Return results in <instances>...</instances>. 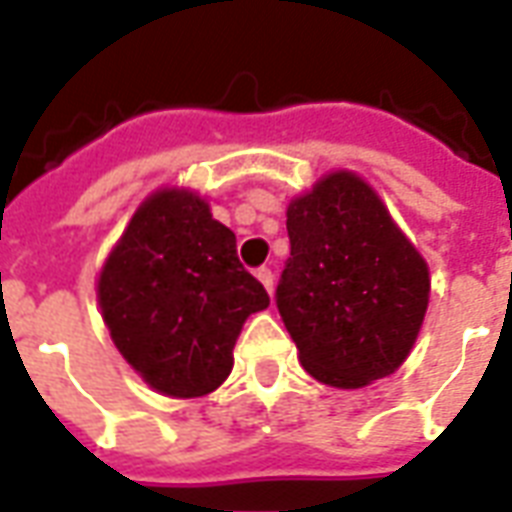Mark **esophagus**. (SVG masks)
<instances>
[{"instance_id":"1","label":"esophagus","mask_w":512,"mask_h":512,"mask_svg":"<svg viewBox=\"0 0 512 512\" xmlns=\"http://www.w3.org/2000/svg\"><path fill=\"white\" fill-rule=\"evenodd\" d=\"M256 278H259V281L264 283V289L272 294V289H275V275H272L270 267H259V270H256Z\"/></svg>"}]
</instances>
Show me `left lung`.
I'll use <instances>...</instances> for the list:
<instances>
[{
	"instance_id": "left-lung-1",
	"label": "left lung",
	"mask_w": 512,
	"mask_h": 512,
	"mask_svg": "<svg viewBox=\"0 0 512 512\" xmlns=\"http://www.w3.org/2000/svg\"><path fill=\"white\" fill-rule=\"evenodd\" d=\"M286 229L292 256L275 297L302 368L338 390L395 374L423 327L431 275L379 193L330 171L289 201Z\"/></svg>"
}]
</instances>
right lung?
Wrapping results in <instances>:
<instances>
[{"label":"right lung","mask_w":512,"mask_h":512,"mask_svg":"<svg viewBox=\"0 0 512 512\" xmlns=\"http://www.w3.org/2000/svg\"><path fill=\"white\" fill-rule=\"evenodd\" d=\"M98 305L119 354L155 393L201 398L226 382L242 324L270 297L207 199L158 188L103 261Z\"/></svg>","instance_id":"obj_1"}]
</instances>
